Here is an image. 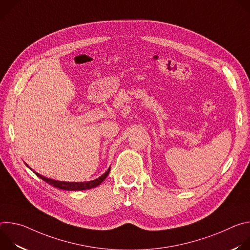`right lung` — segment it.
<instances>
[{"instance_id": "obj_1", "label": "right lung", "mask_w": 250, "mask_h": 250, "mask_svg": "<svg viewBox=\"0 0 250 250\" xmlns=\"http://www.w3.org/2000/svg\"><path fill=\"white\" fill-rule=\"evenodd\" d=\"M110 170H111V167L106 170V172L104 174H103L101 177H99V178H97V179L90 181V182H61V181H55V180L49 179V178H46L37 172H34V173L37 174V176L40 177L41 179H42L43 181H45L46 183H48L49 185H51L55 188L62 189V190H68V191H81V190L92 189V188L99 186L105 179L106 176L109 175Z\"/></svg>"}]
</instances>
